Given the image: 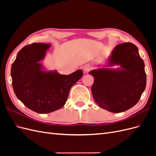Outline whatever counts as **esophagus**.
<instances>
[{
    "mask_svg": "<svg viewBox=\"0 0 156 156\" xmlns=\"http://www.w3.org/2000/svg\"><path fill=\"white\" fill-rule=\"evenodd\" d=\"M92 66H91V65H90V64H86V65H84V67H83V69H84V72H88V71H90V70H91L92 69Z\"/></svg>",
    "mask_w": 156,
    "mask_h": 156,
    "instance_id": "esophagus-1",
    "label": "esophagus"
}]
</instances>
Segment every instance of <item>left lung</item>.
Segmentation results:
<instances>
[{"mask_svg": "<svg viewBox=\"0 0 156 156\" xmlns=\"http://www.w3.org/2000/svg\"><path fill=\"white\" fill-rule=\"evenodd\" d=\"M108 66L90 71L94 81L92 93L102 108L119 113L133 107L139 101L146 84L144 63L136 47L131 43L116 45L108 58Z\"/></svg>", "mask_w": 156, "mask_h": 156, "instance_id": "1", "label": "left lung"}]
</instances>
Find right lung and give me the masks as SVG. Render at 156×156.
Here are the masks:
<instances>
[{"label":"right lung","mask_w":156,"mask_h":156,"mask_svg":"<svg viewBox=\"0 0 156 156\" xmlns=\"http://www.w3.org/2000/svg\"><path fill=\"white\" fill-rule=\"evenodd\" d=\"M50 44L26 45L17 55L12 65V87L16 96L30 110L40 114L55 111L66 101L73 84L83 76L81 69L69 75L46 71L44 60Z\"/></svg>","instance_id":"right-lung-1"}]
</instances>
